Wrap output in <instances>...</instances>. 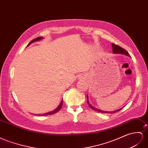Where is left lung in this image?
<instances>
[{
  "instance_id": "obj_1",
  "label": "left lung",
  "mask_w": 148,
  "mask_h": 148,
  "mask_svg": "<svg viewBox=\"0 0 148 148\" xmlns=\"http://www.w3.org/2000/svg\"><path fill=\"white\" fill-rule=\"evenodd\" d=\"M112 52H113L114 54H125V55L128 56H130V54H129V53L126 50H125L124 49L119 46V45H117L115 44L112 43ZM87 99H88V103L89 104V106L91 109H94V111H98L99 112H102V113H114L116 112L119 111L121 109H122V108H121V109H118V110L115 111H111V112H106V111H101V110H99V109H97L95 108H94L92 106H91V104H90L89 100H88V96H87Z\"/></svg>"
}]
</instances>
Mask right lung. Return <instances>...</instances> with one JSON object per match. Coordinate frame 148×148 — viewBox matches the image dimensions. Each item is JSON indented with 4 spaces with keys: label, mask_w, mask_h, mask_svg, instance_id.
Returning a JSON list of instances; mask_svg holds the SVG:
<instances>
[{
    "label": "right lung",
    "mask_w": 148,
    "mask_h": 148,
    "mask_svg": "<svg viewBox=\"0 0 148 148\" xmlns=\"http://www.w3.org/2000/svg\"><path fill=\"white\" fill-rule=\"evenodd\" d=\"M42 39H43V37H37V38H36V39H33L32 40H31V42H30V43L28 44V45H29L30 44H31L32 43V42H36V41H38V40H41ZM28 45H27V46H28ZM62 103H63V101H62H62L60 102V103L59 106H58V108H57L55 109V110L52 111H51V112H47V113L42 114H38V116H47V115H51V114H53L56 113L58 111H59L60 109H61L62 106Z\"/></svg>",
    "instance_id": "obj_1"
}]
</instances>
